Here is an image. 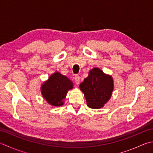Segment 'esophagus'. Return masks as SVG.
Listing matches in <instances>:
<instances>
[{
  "instance_id": "obj_1",
  "label": "esophagus",
  "mask_w": 153,
  "mask_h": 153,
  "mask_svg": "<svg viewBox=\"0 0 153 153\" xmlns=\"http://www.w3.org/2000/svg\"><path fill=\"white\" fill-rule=\"evenodd\" d=\"M74 80H75V82H76V84H79V83L80 82V77L78 76V75H76V76H75Z\"/></svg>"
}]
</instances>
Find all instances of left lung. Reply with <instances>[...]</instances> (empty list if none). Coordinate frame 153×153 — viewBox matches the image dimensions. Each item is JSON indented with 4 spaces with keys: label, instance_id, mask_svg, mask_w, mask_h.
Segmentation results:
<instances>
[{
    "label": "left lung",
    "instance_id": "8db88e82",
    "mask_svg": "<svg viewBox=\"0 0 153 153\" xmlns=\"http://www.w3.org/2000/svg\"><path fill=\"white\" fill-rule=\"evenodd\" d=\"M79 88L84 94L87 105L91 109H100L110 100L114 84L111 76L94 68L80 83Z\"/></svg>",
    "mask_w": 153,
    "mask_h": 153
}]
</instances>
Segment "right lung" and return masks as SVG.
I'll return each mask as SVG.
<instances>
[{"label":"right lung","instance_id":"right-lung-1","mask_svg":"<svg viewBox=\"0 0 153 153\" xmlns=\"http://www.w3.org/2000/svg\"><path fill=\"white\" fill-rule=\"evenodd\" d=\"M73 88V82L59 72L51 75L41 86L43 97L51 105L59 107L64 105L68 91Z\"/></svg>","mask_w":153,"mask_h":153}]
</instances>
